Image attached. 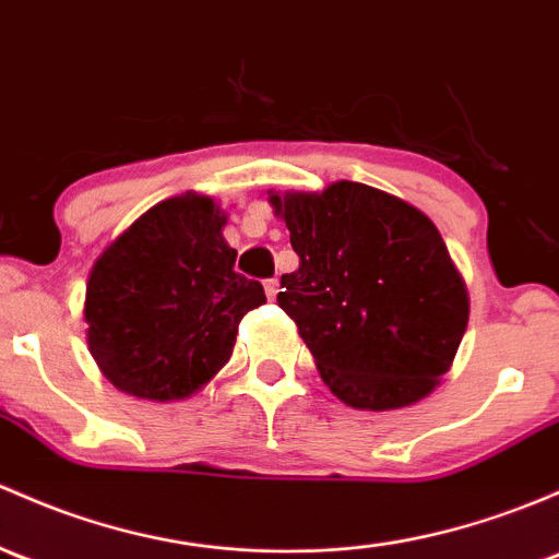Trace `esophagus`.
<instances>
[{"instance_id":"obj_1","label":"esophagus","mask_w":559,"mask_h":559,"mask_svg":"<svg viewBox=\"0 0 559 559\" xmlns=\"http://www.w3.org/2000/svg\"><path fill=\"white\" fill-rule=\"evenodd\" d=\"M278 278H270L264 281V292H267V299H275V295H278Z\"/></svg>"}]
</instances>
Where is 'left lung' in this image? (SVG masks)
<instances>
[{"label": "left lung", "instance_id": "left-lung-1", "mask_svg": "<svg viewBox=\"0 0 559 559\" xmlns=\"http://www.w3.org/2000/svg\"><path fill=\"white\" fill-rule=\"evenodd\" d=\"M270 203L299 257L278 305L329 391L374 413L428 396L468 324L466 284L433 222L358 181Z\"/></svg>", "mask_w": 559, "mask_h": 559}]
</instances>
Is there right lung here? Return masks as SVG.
Segmentation results:
<instances>
[{
    "mask_svg": "<svg viewBox=\"0 0 559 559\" xmlns=\"http://www.w3.org/2000/svg\"><path fill=\"white\" fill-rule=\"evenodd\" d=\"M227 216L185 195L139 216L98 257L85 292L87 348L120 391L174 402L233 356L238 324L264 302L260 281L235 273Z\"/></svg>",
    "mask_w": 559,
    "mask_h": 559,
    "instance_id": "add662e5",
    "label": "right lung"
}]
</instances>
